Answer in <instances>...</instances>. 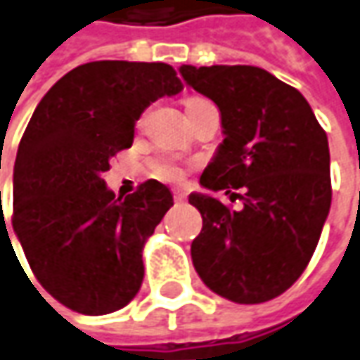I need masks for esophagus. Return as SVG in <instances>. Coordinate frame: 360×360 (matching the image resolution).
<instances>
[{"instance_id":"34e87169","label":"esophagus","mask_w":360,"mask_h":360,"mask_svg":"<svg viewBox=\"0 0 360 360\" xmlns=\"http://www.w3.org/2000/svg\"><path fill=\"white\" fill-rule=\"evenodd\" d=\"M173 199H175L177 203H183V201L187 199V195H185L183 189H175V191H173Z\"/></svg>"}]
</instances>
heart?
<instances>
[{
    "mask_svg": "<svg viewBox=\"0 0 360 360\" xmlns=\"http://www.w3.org/2000/svg\"><path fill=\"white\" fill-rule=\"evenodd\" d=\"M189 101H193V99H189ZM155 175L165 181H179L183 171L177 165H171V163H159V165H155Z\"/></svg>",
    "mask_w": 360,
    "mask_h": 360,
    "instance_id": "b5f03b06",
    "label": "heart"
}]
</instances>
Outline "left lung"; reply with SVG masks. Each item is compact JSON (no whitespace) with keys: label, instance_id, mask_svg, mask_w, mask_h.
Here are the masks:
<instances>
[{"label":"left lung","instance_id":"left-lung-1","mask_svg":"<svg viewBox=\"0 0 360 360\" xmlns=\"http://www.w3.org/2000/svg\"><path fill=\"white\" fill-rule=\"evenodd\" d=\"M179 73L221 111L225 139L199 183L243 201L235 211L207 193L189 195L203 217L191 243L195 271L233 303L271 301L301 277L327 221V133L303 95L265 69L181 65Z\"/></svg>","mask_w":360,"mask_h":360}]
</instances>
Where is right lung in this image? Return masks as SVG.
<instances>
[{"mask_svg": "<svg viewBox=\"0 0 360 360\" xmlns=\"http://www.w3.org/2000/svg\"><path fill=\"white\" fill-rule=\"evenodd\" d=\"M183 83L167 63L91 61L44 95L19 141L13 231L33 275L83 315L123 309L143 283V245L173 205L149 179L115 197L101 175L133 143L135 121Z\"/></svg>", "mask_w": 360, "mask_h": 360, "instance_id": "1", "label": "right lung"}]
</instances>
